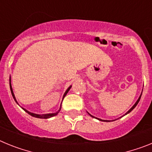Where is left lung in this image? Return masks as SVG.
<instances>
[{
  "label": "left lung",
  "mask_w": 152,
  "mask_h": 152,
  "mask_svg": "<svg viewBox=\"0 0 152 152\" xmlns=\"http://www.w3.org/2000/svg\"><path fill=\"white\" fill-rule=\"evenodd\" d=\"M141 96H142V94H141V95H140V96H139V99H138V100H137V101H136V103H135V104H134V106H133V107H132V108H131V109H130L129 110V111H128V112L126 113V114H127V113H130V112H131V111H132V110H133V109H134V108H135V107H136V106H137V104H138V103H139V100H140V98H141ZM90 115H91V114H90ZM92 116V117H94V116ZM99 119V120H101V119ZM101 121H103V120H101ZM105 121H108V120H105Z\"/></svg>",
  "instance_id": "obj_1"
}]
</instances>
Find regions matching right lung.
Wrapping results in <instances>:
<instances>
[{
  "instance_id": "obj_1",
  "label": "right lung",
  "mask_w": 152,
  "mask_h": 152,
  "mask_svg": "<svg viewBox=\"0 0 152 152\" xmlns=\"http://www.w3.org/2000/svg\"><path fill=\"white\" fill-rule=\"evenodd\" d=\"M10 91H11L12 96H13V99H14V100H15V101L17 102V100H16V98H15V96H14V94H13V90H12V88H11V84H10ZM71 88H72V86H71V87H69V88H68V90H67V91H65V93H64V96H63V98H64V96H65V95H66V94H67V93H68V91H69V90L71 89ZM61 107H60L59 110L58 111L57 113H56L43 114V115H38V114H35V113H30V112H29V111H27V110H25V109H23H23L24 110L26 111V112L27 113H29V115H30V116H33V117H36V118H40V119H48V118H50V117H52V116H56V115H57V114L58 113V112H59V111H60V110H61Z\"/></svg>"
}]
</instances>
